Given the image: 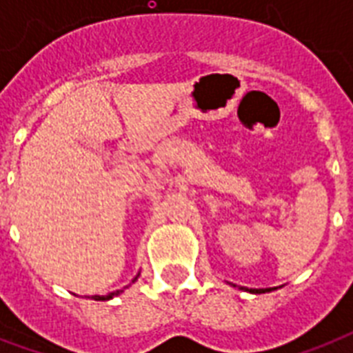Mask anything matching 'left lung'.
Returning <instances> with one entry per match:
<instances>
[{"label":"left lung","instance_id":"left-lung-1","mask_svg":"<svg viewBox=\"0 0 353 353\" xmlns=\"http://www.w3.org/2000/svg\"><path fill=\"white\" fill-rule=\"evenodd\" d=\"M251 291V293H265V291H271V290H247Z\"/></svg>","mask_w":353,"mask_h":353}]
</instances>
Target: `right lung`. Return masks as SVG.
<instances>
[{
	"mask_svg": "<svg viewBox=\"0 0 353 353\" xmlns=\"http://www.w3.org/2000/svg\"><path fill=\"white\" fill-rule=\"evenodd\" d=\"M135 280H137V276H135V279H133L132 282H135ZM121 293H122V290H117V291H113V293H110V295H95V296H93V299H95V301H110V299L121 295Z\"/></svg>",
	"mask_w": 353,
	"mask_h": 353,
	"instance_id": "1",
	"label": "right lung"
}]
</instances>
